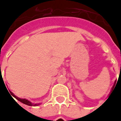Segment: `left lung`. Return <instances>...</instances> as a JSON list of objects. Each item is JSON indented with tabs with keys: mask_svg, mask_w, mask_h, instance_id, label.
Returning a JSON list of instances; mask_svg holds the SVG:
<instances>
[{
	"mask_svg": "<svg viewBox=\"0 0 121 121\" xmlns=\"http://www.w3.org/2000/svg\"><path fill=\"white\" fill-rule=\"evenodd\" d=\"M116 82H117V81H114V85H113V86H112V90H113V88H114V86H115V84H116Z\"/></svg>",
	"mask_w": 121,
	"mask_h": 121,
	"instance_id": "left-lung-1",
	"label": "left lung"
}]
</instances>
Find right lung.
<instances>
[{
  "label": "right lung",
  "mask_w": 121,
  "mask_h": 121,
  "mask_svg": "<svg viewBox=\"0 0 121 121\" xmlns=\"http://www.w3.org/2000/svg\"><path fill=\"white\" fill-rule=\"evenodd\" d=\"M5 87H6V86H5ZM9 91L11 93V94L12 95V96H13L14 98H15L17 100H19V102H22V103H23V104H24L27 105V106H39V105H40L41 104H42V103H37V104H34V103H32L31 102H30V100H27V99H26V98H20L17 97V96H16V95H15V94H14L13 92H11V91L10 90Z\"/></svg>",
  "instance_id": "1"
}]
</instances>
